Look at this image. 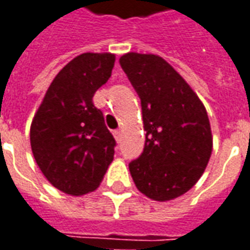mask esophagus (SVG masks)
I'll return each instance as SVG.
<instances>
[{
	"label": "esophagus",
	"instance_id": "1",
	"mask_svg": "<svg viewBox=\"0 0 250 250\" xmlns=\"http://www.w3.org/2000/svg\"><path fill=\"white\" fill-rule=\"evenodd\" d=\"M113 135H115V138H116L117 141H120V137H122V131H120V130H115V131H113Z\"/></svg>",
	"mask_w": 250,
	"mask_h": 250
}]
</instances>
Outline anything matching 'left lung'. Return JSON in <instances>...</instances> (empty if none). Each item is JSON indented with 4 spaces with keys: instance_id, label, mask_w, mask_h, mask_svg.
<instances>
[{
    "instance_id": "8db88e82",
    "label": "left lung",
    "mask_w": 250,
    "mask_h": 250,
    "mask_svg": "<svg viewBox=\"0 0 250 250\" xmlns=\"http://www.w3.org/2000/svg\"><path fill=\"white\" fill-rule=\"evenodd\" d=\"M120 66L141 99L145 146L128 163L135 187L155 201L189 191L210 159L206 109L184 79L156 55L130 52Z\"/></svg>"
}]
</instances>
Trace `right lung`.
<instances>
[{
	"label": "right lung",
	"mask_w": 250,
	"mask_h": 250,
	"mask_svg": "<svg viewBox=\"0 0 250 250\" xmlns=\"http://www.w3.org/2000/svg\"><path fill=\"white\" fill-rule=\"evenodd\" d=\"M112 54H82L56 74L30 128L34 159L59 191H94L113 160L116 141L92 97L108 82Z\"/></svg>",
	"instance_id": "1"
}]
</instances>
